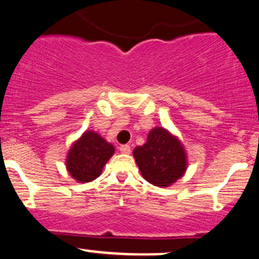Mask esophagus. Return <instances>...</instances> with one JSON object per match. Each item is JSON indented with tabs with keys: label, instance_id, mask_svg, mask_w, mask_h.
<instances>
[{
	"label": "esophagus",
	"instance_id": "34e87169",
	"mask_svg": "<svg viewBox=\"0 0 259 259\" xmlns=\"http://www.w3.org/2000/svg\"><path fill=\"white\" fill-rule=\"evenodd\" d=\"M119 150H120L121 153H126V155H129V153L132 152V149H130L129 145H121V146L119 147Z\"/></svg>",
	"mask_w": 259,
	"mask_h": 259
}]
</instances>
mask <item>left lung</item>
Returning a JSON list of instances; mask_svg holds the SVG:
<instances>
[{"instance_id":"1","label":"left lung","mask_w":259,"mask_h":259,"mask_svg":"<svg viewBox=\"0 0 259 259\" xmlns=\"http://www.w3.org/2000/svg\"><path fill=\"white\" fill-rule=\"evenodd\" d=\"M133 155L143 177L156 187H169L187 169L183 145L163 127H153L146 143L135 147Z\"/></svg>"}]
</instances>
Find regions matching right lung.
<instances>
[{
  "label": "right lung",
  "instance_id": "1",
  "mask_svg": "<svg viewBox=\"0 0 259 259\" xmlns=\"http://www.w3.org/2000/svg\"><path fill=\"white\" fill-rule=\"evenodd\" d=\"M113 153L114 146L90 130L72 144L66 157V168L73 180L86 183L99 177Z\"/></svg>",
  "mask_w": 259,
  "mask_h": 259
}]
</instances>
